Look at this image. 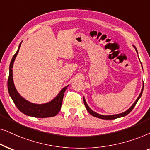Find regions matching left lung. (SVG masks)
Returning a JSON list of instances; mask_svg holds the SVG:
<instances>
[{
  "label": "left lung",
  "mask_w": 150,
  "mask_h": 150,
  "mask_svg": "<svg viewBox=\"0 0 150 150\" xmlns=\"http://www.w3.org/2000/svg\"><path fill=\"white\" fill-rule=\"evenodd\" d=\"M135 49H136V48H135ZM136 50H137V49H136ZM143 88H144V86H143V88H142V90H141V93H140V95H139V97H138V98H137V100H136L135 102L133 103V105H132V106H131L130 108H129L128 110H127V111H125V112H123V113L119 114V115H110V116H104V115H99V114H97V113L93 111V110H91V108H90L88 105H87L86 102V101H85L84 98H83V103H84V105H85V106H86V110H87V111L88 112H89L90 114H91V115H93V117H97V118H99V119H108V120H109V119H115L119 118V117H125V116H126L127 115H128V114H129V112H131L133 108H134V106H135V105H136V104H137V101H139V99H140V97H141V95H142V93H143Z\"/></svg>",
  "instance_id": "1"
}]
</instances>
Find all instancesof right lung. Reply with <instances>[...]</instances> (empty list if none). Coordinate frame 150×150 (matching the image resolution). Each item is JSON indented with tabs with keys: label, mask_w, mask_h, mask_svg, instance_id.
Here are the masks:
<instances>
[{
	"label": "right lung",
	"mask_w": 150,
	"mask_h": 150,
	"mask_svg": "<svg viewBox=\"0 0 150 150\" xmlns=\"http://www.w3.org/2000/svg\"><path fill=\"white\" fill-rule=\"evenodd\" d=\"M21 44H20L17 52L12 57L9 65V74L7 80V87L10 97H11L13 103H15L18 109L26 115L37 117V118H47V117H54L57 115L60 110L64 95L66 90L69 86L64 88L59 93V95L53 100H52L51 102L45 103V104H34V103H30L23 98L17 92L14 84H13L12 69H11L13 67V62L15 60L16 57L18 55L19 49L21 47Z\"/></svg>",
	"instance_id": "add662e5"
}]
</instances>
